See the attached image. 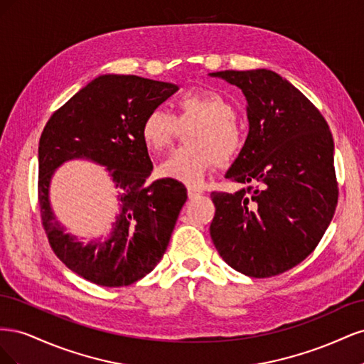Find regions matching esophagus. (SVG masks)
I'll list each match as a JSON object with an SVG mask.
<instances>
[{
    "instance_id": "obj_1",
    "label": "esophagus",
    "mask_w": 364,
    "mask_h": 364,
    "mask_svg": "<svg viewBox=\"0 0 364 364\" xmlns=\"http://www.w3.org/2000/svg\"><path fill=\"white\" fill-rule=\"evenodd\" d=\"M200 194H203V191L200 188H193V186H191V188H188V197H190V199H194V197H199Z\"/></svg>"
}]
</instances>
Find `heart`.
I'll return each instance as SVG.
<instances>
[{"mask_svg":"<svg viewBox=\"0 0 364 364\" xmlns=\"http://www.w3.org/2000/svg\"><path fill=\"white\" fill-rule=\"evenodd\" d=\"M176 115L153 109L141 124V139L151 153L168 149L179 130L188 132L182 147L165 158L158 167L162 179L188 186H200L215 164L232 161L243 147V130L237 112L226 97L214 90L186 92L174 103Z\"/></svg>","mask_w":364,"mask_h":364,"instance_id":"b5f03b06","label":"heart"}]
</instances>
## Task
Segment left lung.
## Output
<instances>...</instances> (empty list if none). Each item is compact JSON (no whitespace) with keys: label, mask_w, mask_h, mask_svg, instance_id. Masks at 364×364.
<instances>
[{"label":"left lung","mask_w":364,"mask_h":364,"mask_svg":"<svg viewBox=\"0 0 364 364\" xmlns=\"http://www.w3.org/2000/svg\"><path fill=\"white\" fill-rule=\"evenodd\" d=\"M246 97L249 134L225 178L255 188L213 193V243L230 267L269 278L316 249L337 205L334 141L325 118L274 71L211 73Z\"/></svg>","instance_id":"8db88e82"}]
</instances>
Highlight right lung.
Masks as SVG:
<instances>
[{
    "label": "right lung",
    "mask_w": 364,
    "mask_h": 364,
    "mask_svg": "<svg viewBox=\"0 0 364 364\" xmlns=\"http://www.w3.org/2000/svg\"><path fill=\"white\" fill-rule=\"evenodd\" d=\"M178 90L138 75H98L54 112L42 132L38 159L43 229L65 266L97 285L134 284L155 269L167 250L186 188L168 179L147 183L153 164L141 124ZM74 159L106 166L114 183L117 213L107 239L86 242L70 235L52 211V176Z\"/></svg>",
    "instance_id": "obj_1"
}]
</instances>
